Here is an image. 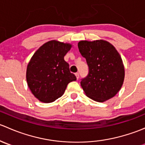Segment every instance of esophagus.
<instances>
[{
	"mask_svg": "<svg viewBox=\"0 0 145 145\" xmlns=\"http://www.w3.org/2000/svg\"><path fill=\"white\" fill-rule=\"evenodd\" d=\"M75 75H76V76L77 79H78V78H79V74H78V73L77 72V73H76Z\"/></svg>",
	"mask_w": 145,
	"mask_h": 145,
	"instance_id": "esophagus-1",
	"label": "esophagus"
}]
</instances>
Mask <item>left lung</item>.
Returning <instances> with one entry per match:
<instances>
[{"label":"left lung","mask_w":145,"mask_h":145,"mask_svg":"<svg viewBox=\"0 0 145 145\" xmlns=\"http://www.w3.org/2000/svg\"><path fill=\"white\" fill-rule=\"evenodd\" d=\"M78 47L89 67L88 74L81 81L86 95L99 102L114 97L125 76L122 59L116 48L104 40H81Z\"/></svg>","instance_id":"left-lung-1"}]
</instances>
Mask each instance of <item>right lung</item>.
<instances>
[{"instance_id": "right-lung-1", "label": "right lung", "mask_w": 145, "mask_h": 145, "mask_svg": "<svg viewBox=\"0 0 145 145\" xmlns=\"http://www.w3.org/2000/svg\"><path fill=\"white\" fill-rule=\"evenodd\" d=\"M69 43L52 40L36 51L27 65V81L32 94L39 101L50 103L62 97L68 83L76 80L64 57Z\"/></svg>"}]
</instances>
